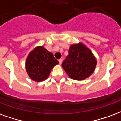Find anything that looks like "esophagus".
Returning <instances> with one entry per match:
<instances>
[{
	"label": "esophagus",
	"instance_id": "1",
	"mask_svg": "<svg viewBox=\"0 0 121 121\" xmlns=\"http://www.w3.org/2000/svg\"><path fill=\"white\" fill-rule=\"evenodd\" d=\"M59 62L60 64H61L62 63V59H60L59 60Z\"/></svg>",
	"mask_w": 121,
	"mask_h": 121
}]
</instances>
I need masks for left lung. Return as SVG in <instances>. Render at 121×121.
<instances>
[{
  "label": "left lung",
  "mask_w": 121,
  "mask_h": 121,
  "mask_svg": "<svg viewBox=\"0 0 121 121\" xmlns=\"http://www.w3.org/2000/svg\"><path fill=\"white\" fill-rule=\"evenodd\" d=\"M97 60L88 48L79 42L70 46L68 55L62 66L68 75L74 80L82 81L93 73Z\"/></svg>",
  "instance_id": "left-lung-1"
}]
</instances>
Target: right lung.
Listing matches in <instances>:
<instances>
[{
  "instance_id": "add662e5",
  "label": "right lung",
  "mask_w": 121,
  "mask_h": 121,
  "mask_svg": "<svg viewBox=\"0 0 121 121\" xmlns=\"http://www.w3.org/2000/svg\"><path fill=\"white\" fill-rule=\"evenodd\" d=\"M59 61L52 53L44 46H37L29 53L26 60V69L31 79L36 82L46 80L50 75L52 68Z\"/></svg>"
}]
</instances>
